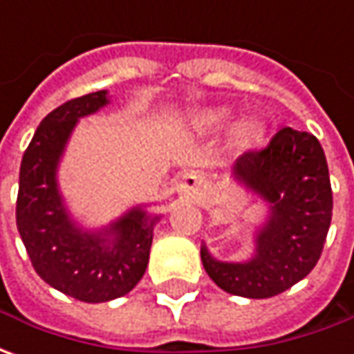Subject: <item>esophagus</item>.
<instances>
[{
    "mask_svg": "<svg viewBox=\"0 0 354 354\" xmlns=\"http://www.w3.org/2000/svg\"><path fill=\"white\" fill-rule=\"evenodd\" d=\"M201 186H203V178L198 172H189L184 176L182 184H180V192L188 198H196L201 192Z\"/></svg>",
    "mask_w": 354,
    "mask_h": 354,
    "instance_id": "esophagus-1",
    "label": "esophagus"
}]
</instances>
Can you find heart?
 <instances>
[{
    "instance_id": "heart-1",
    "label": "heart",
    "mask_w": 354,
    "mask_h": 354,
    "mask_svg": "<svg viewBox=\"0 0 354 354\" xmlns=\"http://www.w3.org/2000/svg\"><path fill=\"white\" fill-rule=\"evenodd\" d=\"M225 117H227L225 111H214V113H209V115H207V119H209V121H214V123H217V121H223Z\"/></svg>"
}]
</instances>
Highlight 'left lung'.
Wrapping results in <instances>:
<instances>
[{"mask_svg": "<svg viewBox=\"0 0 354 354\" xmlns=\"http://www.w3.org/2000/svg\"><path fill=\"white\" fill-rule=\"evenodd\" d=\"M233 174L270 203V217L249 262L215 261L205 247L201 262L229 294L272 298L310 274L322 257L333 215L325 153L310 133L282 127L264 149L241 154Z\"/></svg>", "mask_w": 354, "mask_h": 354, "instance_id": "left-lung-1", "label": "left lung"}]
</instances>
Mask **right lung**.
I'll use <instances>...</instances> for the list:
<instances>
[{
	"instance_id": "right-lung-1",
	"label": "right lung",
	"mask_w": 354,
	"mask_h": 354,
	"mask_svg": "<svg viewBox=\"0 0 354 354\" xmlns=\"http://www.w3.org/2000/svg\"><path fill=\"white\" fill-rule=\"evenodd\" d=\"M107 104V92L68 100L41 121L21 160L17 229L32 268L46 284L80 301L121 298L147 270L156 215L131 209L104 233L70 221L56 188V166L80 117Z\"/></svg>"
}]
</instances>
